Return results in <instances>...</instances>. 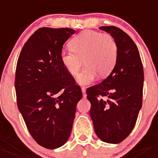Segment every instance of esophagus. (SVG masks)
Wrapping results in <instances>:
<instances>
[{"mask_svg":"<svg viewBox=\"0 0 158 158\" xmlns=\"http://www.w3.org/2000/svg\"><path fill=\"white\" fill-rule=\"evenodd\" d=\"M82 96H83V98H86V92H85V87H82Z\"/></svg>","mask_w":158,"mask_h":158,"instance_id":"34e87169","label":"esophagus"}]
</instances>
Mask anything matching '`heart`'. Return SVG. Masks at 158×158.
Wrapping results in <instances>:
<instances>
[{
  "instance_id": "obj_1",
  "label": "heart",
  "mask_w": 158,
  "mask_h": 158,
  "mask_svg": "<svg viewBox=\"0 0 158 158\" xmlns=\"http://www.w3.org/2000/svg\"><path fill=\"white\" fill-rule=\"evenodd\" d=\"M71 49H63L60 60L63 67L72 76H76L82 65L85 67L77 77L78 83L89 85L97 78L109 75L114 68L118 47L114 37L109 33L84 30L72 38Z\"/></svg>"
}]
</instances>
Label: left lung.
Listing matches in <instances>:
<instances>
[{"label": "left lung", "instance_id": "left-lung-1", "mask_svg": "<svg viewBox=\"0 0 158 158\" xmlns=\"http://www.w3.org/2000/svg\"><path fill=\"white\" fill-rule=\"evenodd\" d=\"M99 28L116 41L117 60L106 79L87 89V98L97 136L118 144L133 130L142 106L144 70L138 47L126 33L114 26Z\"/></svg>", "mask_w": 158, "mask_h": 158}]
</instances>
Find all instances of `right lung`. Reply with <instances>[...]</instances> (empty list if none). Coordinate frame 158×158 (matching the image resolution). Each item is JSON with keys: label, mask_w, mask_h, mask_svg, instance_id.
Here are the masks:
<instances>
[{"label": "right lung", "mask_w": 158, "mask_h": 158, "mask_svg": "<svg viewBox=\"0 0 158 158\" xmlns=\"http://www.w3.org/2000/svg\"><path fill=\"white\" fill-rule=\"evenodd\" d=\"M75 32L40 28L25 43L17 60V107L33 139L47 149L67 141L76 105L82 97L60 60L63 44Z\"/></svg>", "instance_id": "add662e5"}]
</instances>
